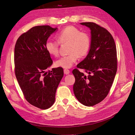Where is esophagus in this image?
<instances>
[{"mask_svg":"<svg viewBox=\"0 0 135 135\" xmlns=\"http://www.w3.org/2000/svg\"><path fill=\"white\" fill-rule=\"evenodd\" d=\"M64 74H66V75H68V74H69L70 73V70L68 69H64Z\"/></svg>","mask_w":135,"mask_h":135,"instance_id":"esophagus-1","label":"esophagus"}]
</instances>
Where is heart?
<instances>
[{
	"label": "heart",
	"instance_id": "b5f03b06",
	"mask_svg": "<svg viewBox=\"0 0 135 135\" xmlns=\"http://www.w3.org/2000/svg\"><path fill=\"white\" fill-rule=\"evenodd\" d=\"M57 40H48L45 43V49L47 53L56 57L59 54L60 44L69 43V55L61 57L55 62L56 65L65 69L70 68L76 62L79 57H84L89 51L91 39L89 35L81 32L77 28L69 26L58 32Z\"/></svg>",
	"mask_w": 135,
	"mask_h": 135
}]
</instances>
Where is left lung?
<instances>
[{
    "label": "left lung",
    "instance_id": "obj_1",
    "mask_svg": "<svg viewBox=\"0 0 135 135\" xmlns=\"http://www.w3.org/2000/svg\"><path fill=\"white\" fill-rule=\"evenodd\" d=\"M91 30V46L86 57L73 70L75 81L73 90L76 99L90 107L100 103L109 93L117 70L116 46L113 37L103 27L94 22L80 23Z\"/></svg>",
    "mask_w": 135,
    "mask_h": 135
}]
</instances>
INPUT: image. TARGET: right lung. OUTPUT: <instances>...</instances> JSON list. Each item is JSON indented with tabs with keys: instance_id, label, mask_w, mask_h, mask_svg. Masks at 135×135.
<instances>
[{
	"instance_id": "obj_1",
	"label": "right lung",
	"mask_w": 135,
	"mask_h": 135,
	"mask_svg": "<svg viewBox=\"0 0 135 135\" xmlns=\"http://www.w3.org/2000/svg\"><path fill=\"white\" fill-rule=\"evenodd\" d=\"M56 30L50 26L32 27L19 37L15 47V72L23 95L29 103L41 109L53 105L64 76L61 67L46 72L53 61L45 43Z\"/></svg>"
}]
</instances>
